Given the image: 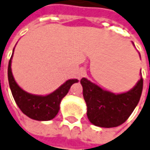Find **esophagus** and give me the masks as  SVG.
<instances>
[{"label": "esophagus", "instance_id": "1", "mask_svg": "<svg viewBox=\"0 0 150 150\" xmlns=\"http://www.w3.org/2000/svg\"><path fill=\"white\" fill-rule=\"evenodd\" d=\"M86 75V70L84 69H81L79 71H78V75H77V78L80 80V79H81L84 75Z\"/></svg>", "mask_w": 150, "mask_h": 150}]
</instances>
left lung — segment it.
<instances>
[{
    "label": "left lung",
    "instance_id": "left-lung-1",
    "mask_svg": "<svg viewBox=\"0 0 150 150\" xmlns=\"http://www.w3.org/2000/svg\"><path fill=\"white\" fill-rule=\"evenodd\" d=\"M83 97L87 104L89 121L100 127H117L125 123L140 100L143 80L126 93L115 94L105 91L86 78L81 80Z\"/></svg>",
    "mask_w": 150,
    "mask_h": 150
}]
</instances>
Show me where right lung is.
Here are the masks:
<instances>
[{"mask_svg": "<svg viewBox=\"0 0 150 150\" xmlns=\"http://www.w3.org/2000/svg\"><path fill=\"white\" fill-rule=\"evenodd\" d=\"M12 57L7 69L8 82L13 99L21 112L30 118L38 121H48L54 118L60 109L62 99L68 93L72 84L78 82V80L71 79L67 81L56 91L45 96L31 94L21 89L16 83L11 69Z\"/></svg>", "mask_w": 150, "mask_h": 150, "instance_id": "add662e5", "label": "right lung"}]
</instances>
